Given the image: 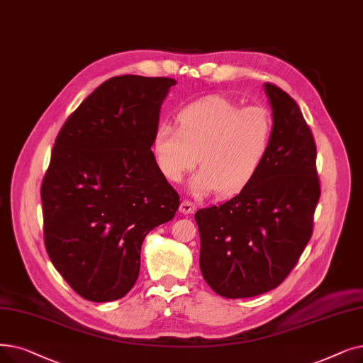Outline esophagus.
I'll list each match as a JSON object with an SVG mask.
<instances>
[{"label": "esophagus", "instance_id": "34e87169", "mask_svg": "<svg viewBox=\"0 0 363 363\" xmlns=\"http://www.w3.org/2000/svg\"><path fill=\"white\" fill-rule=\"evenodd\" d=\"M196 211H197V206H196V204H194L193 201H190V200H182L181 206H179V212H181V213L190 215V213H194Z\"/></svg>", "mask_w": 363, "mask_h": 363}]
</instances>
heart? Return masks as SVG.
<instances>
[{
  "label": "heart",
  "mask_w": 363,
  "mask_h": 363,
  "mask_svg": "<svg viewBox=\"0 0 363 363\" xmlns=\"http://www.w3.org/2000/svg\"><path fill=\"white\" fill-rule=\"evenodd\" d=\"M274 118L269 108L242 106L213 94L182 108L177 129L159 125L152 151L169 181L181 182L199 162L191 191L228 197L257 177L272 148Z\"/></svg>",
  "instance_id": "heart-1"
}]
</instances>
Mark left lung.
<instances>
[{
  "mask_svg": "<svg viewBox=\"0 0 363 363\" xmlns=\"http://www.w3.org/2000/svg\"><path fill=\"white\" fill-rule=\"evenodd\" d=\"M274 133L269 155L243 190L196 212L200 270L220 296L249 298L277 288L301 257L320 197L316 144L301 109L265 83Z\"/></svg>",
  "mask_w": 363,
  "mask_h": 363,
  "instance_id": "obj_1",
  "label": "left lung"
}]
</instances>
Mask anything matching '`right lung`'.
I'll return each instance as SVG.
<instances>
[{
  "label": "right lung",
  "instance_id": "obj_1",
  "mask_svg": "<svg viewBox=\"0 0 363 363\" xmlns=\"http://www.w3.org/2000/svg\"><path fill=\"white\" fill-rule=\"evenodd\" d=\"M173 78L120 75L68 117L41 185L44 245L84 299L123 298L139 276L147 234L169 223L179 196L151 151Z\"/></svg>",
  "mask_w": 363,
  "mask_h": 363
}]
</instances>
